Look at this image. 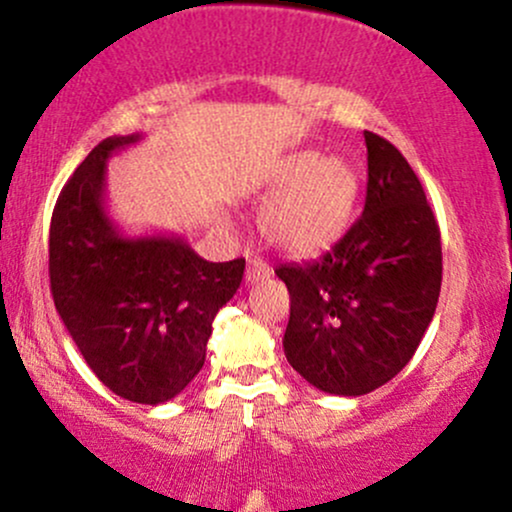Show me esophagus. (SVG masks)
Listing matches in <instances>:
<instances>
[{
  "instance_id": "obj_1",
  "label": "esophagus",
  "mask_w": 512,
  "mask_h": 512,
  "mask_svg": "<svg viewBox=\"0 0 512 512\" xmlns=\"http://www.w3.org/2000/svg\"><path fill=\"white\" fill-rule=\"evenodd\" d=\"M272 276V267L262 260H250L248 264V272H245V281L248 284H257V281H264Z\"/></svg>"
}]
</instances>
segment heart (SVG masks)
<instances>
[{"label":"heart","instance_id":"b5f03b06","mask_svg":"<svg viewBox=\"0 0 512 512\" xmlns=\"http://www.w3.org/2000/svg\"><path fill=\"white\" fill-rule=\"evenodd\" d=\"M267 182L281 187L262 209V233L296 257L317 255L339 240L354 214L361 178L342 156L298 151L269 170Z\"/></svg>","mask_w":512,"mask_h":512}]
</instances>
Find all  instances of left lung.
Returning <instances> with one entry per match:
<instances>
[{
  "label": "left lung",
  "mask_w": 512,
  "mask_h": 512,
  "mask_svg": "<svg viewBox=\"0 0 512 512\" xmlns=\"http://www.w3.org/2000/svg\"><path fill=\"white\" fill-rule=\"evenodd\" d=\"M366 207L330 252L281 264L291 293L284 354L322 392L361 397L409 363L431 325L443 279L436 216L387 139L363 132Z\"/></svg>",
  "instance_id": "left-lung-1"
}]
</instances>
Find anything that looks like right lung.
I'll return each mask as SVG.
<instances>
[{
	"instance_id": "add662e5",
	"label": "right lung",
	"mask_w": 512,
	"mask_h": 512,
	"mask_svg": "<svg viewBox=\"0 0 512 512\" xmlns=\"http://www.w3.org/2000/svg\"><path fill=\"white\" fill-rule=\"evenodd\" d=\"M139 139H103L62 187L50 223V291L98 380L154 407L202 370L211 322L238 291L245 260L207 262L175 233H122L105 199L108 161Z\"/></svg>"
}]
</instances>
